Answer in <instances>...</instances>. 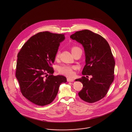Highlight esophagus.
I'll use <instances>...</instances> for the list:
<instances>
[{
    "mask_svg": "<svg viewBox=\"0 0 132 132\" xmlns=\"http://www.w3.org/2000/svg\"><path fill=\"white\" fill-rule=\"evenodd\" d=\"M67 80L68 82H72L74 81V79H73L72 78H68L67 79Z\"/></svg>",
    "mask_w": 132,
    "mask_h": 132,
    "instance_id": "obj_1",
    "label": "esophagus"
}]
</instances>
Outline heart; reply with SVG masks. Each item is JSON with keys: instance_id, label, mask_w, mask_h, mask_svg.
<instances>
[{"instance_id": "heart-1", "label": "heart", "mask_w": 132, "mask_h": 132, "mask_svg": "<svg viewBox=\"0 0 132 132\" xmlns=\"http://www.w3.org/2000/svg\"><path fill=\"white\" fill-rule=\"evenodd\" d=\"M78 48V47H73L72 48V51ZM60 51H58L56 53L55 59L57 60L60 56ZM74 69H75V67L64 65L60 66L58 68V71L60 73L66 76H72L74 74V72H73Z\"/></svg>"}]
</instances>
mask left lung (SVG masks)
I'll list each match as a JSON object with an SVG mask.
<instances>
[{
  "instance_id": "obj_1",
  "label": "left lung",
  "mask_w": 132,
  "mask_h": 132,
  "mask_svg": "<svg viewBox=\"0 0 132 132\" xmlns=\"http://www.w3.org/2000/svg\"><path fill=\"white\" fill-rule=\"evenodd\" d=\"M70 38L84 47L86 65L82 75L92 76L90 80L85 76L76 80L83 84L78 95L89 103L97 102L106 95L114 79L115 61L110 46L102 36L87 29L76 31Z\"/></svg>"
}]
</instances>
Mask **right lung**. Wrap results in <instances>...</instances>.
<instances>
[{
	"label": "right lung",
	"mask_w": 132,
	"mask_h": 132,
	"mask_svg": "<svg viewBox=\"0 0 132 132\" xmlns=\"http://www.w3.org/2000/svg\"><path fill=\"white\" fill-rule=\"evenodd\" d=\"M64 34L38 33L23 45L17 55L15 76L22 95L33 104L44 106L52 103L62 83V76H54L52 65Z\"/></svg>",
	"instance_id": "add662e5"
}]
</instances>
